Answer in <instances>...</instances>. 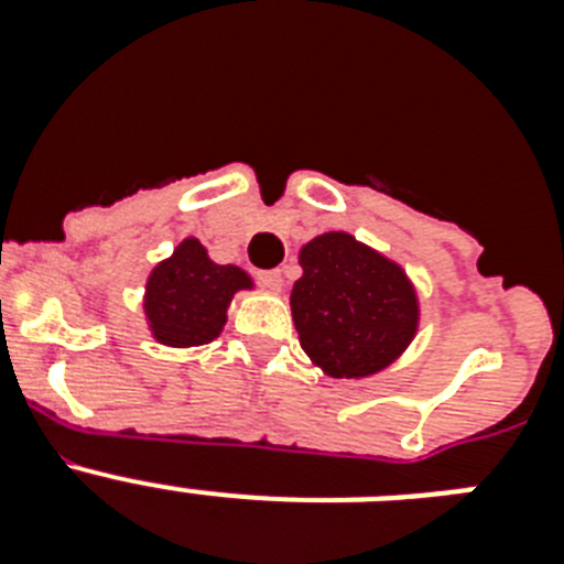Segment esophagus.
Wrapping results in <instances>:
<instances>
[{"label":"esophagus","instance_id":"34e87169","mask_svg":"<svg viewBox=\"0 0 564 564\" xmlns=\"http://www.w3.org/2000/svg\"><path fill=\"white\" fill-rule=\"evenodd\" d=\"M259 282H262L268 291L279 293L282 291V285H285V273L279 271V268H273V271H259Z\"/></svg>","mask_w":564,"mask_h":564}]
</instances>
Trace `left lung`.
I'll return each instance as SVG.
<instances>
[{
    "mask_svg": "<svg viewBox=\"0 0 564 564\" xmlns=\"http://www.w3.org/2000/svg\"><path fill=\"white\" fill-rule=\"evenodd\" d=\"M291 291L299 344L330 378L387 370L417 333L421 305L398 262L347 231L313 237L299 251Z\"/></svg>",
    "mask_w": 564,
    "mask_h": 564,
    "instance_id": "8db88e82",
    "label": "left lung"
}]
</instances>
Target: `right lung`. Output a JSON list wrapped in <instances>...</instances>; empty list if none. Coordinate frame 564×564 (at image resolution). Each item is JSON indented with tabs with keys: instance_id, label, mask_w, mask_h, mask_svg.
<instances>
[{
	"instance_id": "1",
	"label": "right lung",
	"mask_w": 564,
	"mask_h": 564,
	"mask_svg": "<svg viewBox=\"0 0 564 564\" xmlns=\"http://www.w3.org/2000/svg\"><path fill=\"white\" fill-rule=\"evenodd\" d=\"M251 288L253 279L242 268L217 265L200 239L186 237L149 273L147 325L166 347H200L223 333L234 293Z\"/></svg>"
}]
</instances>
